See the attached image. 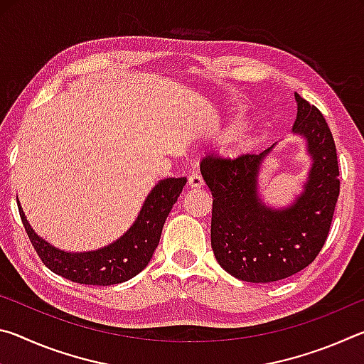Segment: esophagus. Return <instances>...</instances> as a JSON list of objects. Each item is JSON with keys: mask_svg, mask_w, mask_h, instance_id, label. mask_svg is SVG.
<instances>
[{"mask_svg": "<svg viewBox=\"0 0 364 364\" xmlns=\"http://www.w3.org/2000/svg\"><path fill=\"white\" fill-rule=\"evenodd\" d=\"M188 184H189L191 188H194V189H199V188L204 186V180H202V176H200L199 171H193V173L189 175Z\"/></svg>", "mask_w": 364, "mask_h": 364, "instance_id": "1", "label": "esophagus"}]
</instances>
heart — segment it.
Instances as JSON below:
<instances>
[{"instance_id": "obj_1", "label": "heart", "mask_w": 364, "mask_h": 364, "mask_svg": "<svg viewBox=\"0 0 364 364\" xmlns=\"http://www.w3.org/2000/svg\"><path fill=\"white\" fill-rule=\"evenodd\" d=\"M245 127V120L242 117H231V119H228L225 123V133L228 136H236L242 132V128Z\"/></svg>"}]
</instances>
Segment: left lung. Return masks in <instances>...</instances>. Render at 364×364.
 Returning <instances> with one entry per match:
<instances>
[{"label":"left lung","mask_w":364,"mask_h":364,"mask_svg":"<svg viewBox=\"0 0 364 364\" xmlns=\"http://www.w3.org/2000/svg\"><path fill=\"white\" fill-rule=\"evenodd\" d=\"M292 133L305 139L311 167L301 193L287 207H271L258 188L260 154L207 156L200 173L213 196L212 249L226 273L247 282H274L299 273L315 260L328 239L337 204V152L323 114L295 93Z\"/></svg>","instance_id":"obj_1"}]
</instances>
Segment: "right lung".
Listing matches in <instances>:
<instances>
[{
	"label": "right lung",
	"instance_id": "right-lung-1",
	"mask_svg": "<svg viewBox=\"0 0 364 364\" xmlns=\"http://www.w3.org/2000/svg\"><path fill=\"white\" fill-rule=\"evenodd\" d=\"M186 178H165L147 194L146 200L130 230L112 244L88 252H65L33 231L23 213H19L30 242L46 267L65 279L88 286H112L125 282L141 273L157 249L165 220L180 197Z\"/></svg>",
	"mask_w": 364,
	"mask_h": 364
}]
</instances>
